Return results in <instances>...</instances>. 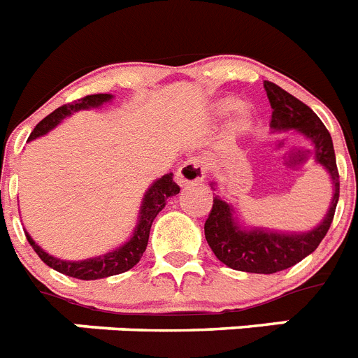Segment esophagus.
<instances>
[{"instance_id": "esophagus-1", "label": "esophagus", "mask_w": 358, "mask_h": 358, "mask_svg": "<svg viewBox=\"0 0 358 358\" xmlns=\"http://www.w3.org/2000/svg\"><path fill=\"white\" fill-rule=\"evenodd\" d=\"M206 178V165L200 158H193V160H187L180 165L178 171H176V182L178 185L185 187V185H194L200 184L202 180Z\"/></svg>"}]
</instances>
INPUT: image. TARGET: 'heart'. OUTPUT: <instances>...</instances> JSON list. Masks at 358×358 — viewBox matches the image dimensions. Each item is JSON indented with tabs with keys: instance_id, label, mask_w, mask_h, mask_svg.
Segmentation results:
<instances>
[{
	"instance_id": "heart-1",
	"label": "heart",
	"mask_w": 358,
	"mask_h": 358,
	"mask_svg": "<svg viewBox=\"0 0 358 358\" xmlns=\"http://www.w3.org/2000/svg\"><path fill=\"white\" fill-rule=\"evenodd\" d=\"M236 105L238 103H236V100H233V98H224V100L216 101L213 109H215V113H218V114H225V113H229V110L235 109ZM244 123H245L244 113H240L238 118H236V122H235V127L242 129L244 127Z\"/></svg>"
}]
</instances>
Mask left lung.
I'll list each match as a JSON object with an SVG mask.
<instances>
[{
	"instance_id": "obj_1",
	"label": "left lung",
	"mask_w": 358,
	"mask_h": 358,
	"mask_svg": "<svg viewBox=\"0 0 358 358\" xmlns=\"http://www.w3.org/2000/svg\"><path fill=\"white\" fill-rule=\"evenodd\" d=\"M271 103L273 134L296 133L304 138L313 149V158L329 174L333 187L331 203L327 207L324 218L309 231H275L267 227H249L238 222L233 203L224 198L213 196V209L206 220V240L213 253L222 264L231 269L245 273L271 275L295 266L302 258L311 255L326 236L338 202V171L335 160L331 134L326 125L308 105L296 100L284 89L271 82H264ZM211 189L216 191V184L211 182Z\"/></svg>"
}]
</instances>
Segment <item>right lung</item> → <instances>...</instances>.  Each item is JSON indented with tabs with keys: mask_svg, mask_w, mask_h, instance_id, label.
<instances>
[{
	"mask_svg": "<svg viewBox=\"0 0 358 358\" xmlns=\"http://www.w3.org/2000/svg\"><path fill=\"white\" fill-rule=\"evenodd\" d=\"M113 94H91L85 96L82 100L72 101V103L62 105L59 109L50 113L47 118L41 120L31 133L29 140H36V138L43 136V134L50 133L54 127H58L59 123L65 118H69L71 114L78 113V110L87 109H98L103 103H109L113 100ZM180 193V187L174 184L173 173L164 174L162 178L155 180L149 189L145 191L140 203V211H138V220L134 225L133 235L129 236L127 242H123L120 248L113 249L109 253L100 255V257L85 258V260H62L52 255H49L45 249L36 244L32 236L25 231L27 240L32 245L38 257L43 260L45 264L56 271L63 273V275L72 276V278H80V280H98V278H107V276L120 275V273L129 271L131 267L136 266L142 258L143 251L149 242V233H151L152 220L156 215L162 211L171 196Z\"/></svg>",
	"mask_w": 358,
	"mask_h": 358,
	"instance_id": "obj_1",
	"label": "right lung"
}]
</instances>
